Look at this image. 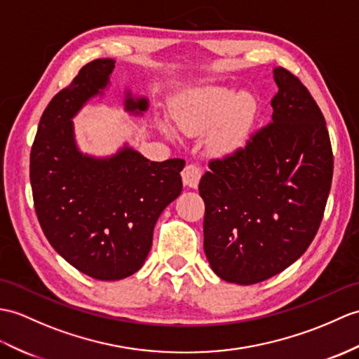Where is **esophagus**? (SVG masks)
<instances>
[{
  "label": "esophagus",
  "instance_id": "34e87169",
  "mask_svg": "<svg viewBox=\"0 0 359 359\" xmlns=\"http://www.w3.org/2000/svg\"><path fill=\"white\" fill-rule=\"evenodd\" d=\"M200 177H202V168L196 163H188L182 171L183 185H187L189 188H197Z\"/></svg>",
  "mask_w": 359,
  "mask_h": 359
}]
</instances>
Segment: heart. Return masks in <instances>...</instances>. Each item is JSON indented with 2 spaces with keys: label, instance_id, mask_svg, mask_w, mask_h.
Returning <instances> with one entry per match:
<instances>
[{
  "label": "heart",
  "instance_id": "1",
  "mask_svg": "<svg viewBox=\"0 0 359 359\" xmlns=\"http://www.w3.org/2000/svg\"><path fill=\"white\" fill-rule=\"evenodd\" d=\"M176 127L187 136H197L212 128L206 136L208 151L228 156L238 149L248 136L255 116L254 97L224 87L208 86L189 90L172 105Z\"/></svg>",
  "mask_w": 359,
  "mask_h": 359
}]
</instances>
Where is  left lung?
I'll return each instance as SVG.
<instances>
[{
    "label": "left lung",
    "mask_w": 359,
    "mask_h": 359,
    "mask_svg": "<svg viewBox=\"0 0 359 359\" xmlns=\"http://www.w3.org/2000/svg\"><path fill=\"white\" fill-rule=\"evenodd\" d=\"M272 119L198 183L203 249L224 281L255 285L289 268L320 228L333 174L326 121L302 81L273 69Z\"/></svg>",
    "instance_id": "8db88e82"
}]
</instances>
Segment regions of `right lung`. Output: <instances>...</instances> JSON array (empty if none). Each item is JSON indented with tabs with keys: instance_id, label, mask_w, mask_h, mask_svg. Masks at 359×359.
<instances>
[{
	"instance_id": "1",
	"label": "right lung",
	"mask_w": 359,
	"mask_h": 359,
	"mask_svg": "<svg viewBox=\"0 0 359 359\" xmlns=\"http://www.w3.org/2000/svg\"><path fill=\"white\" fill-rule=\"evenodd\" d=\"M113 60L82 67L44 110L30 151L33 203L48 243L96 280H122L145 263L154 224L182 193L183 159L151 162L125 145L110 157L82 154L73 118L104 93ZM145 97L125 95V110L147 111Z\"/></svg>"
}]
</instances>
